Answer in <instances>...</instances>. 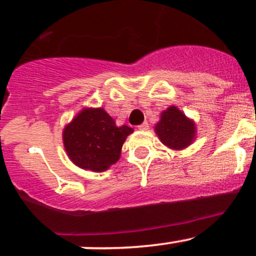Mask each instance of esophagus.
Wrapping results in <instances>:
<instances>
[{
  "instance_id": "1",
  "label": "esophagus",
  "mask_w": 256,
  "mask_h": 256,
  "mask_svg": "<svg viewBox=\"0 0 256 256\" xmlns=\"http://www.w3.org/2000/svg\"><path fill=\"white\" fill-rule=\"evenodd\" d=\"M138 130H141V131L148 130V122H142V124H141V125L138 126Z\"/></svg>"
}]
</instances>
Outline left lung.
Wrapping results in <instances>:
<instances>
[{
    "label": "left lung",
    "instance_id": "1",
    "mask_svg": "<svg viewBox=\"0 0 256 256\" xmlns=\"http://www.w3.org/2000/svg\"><path fill=\"white\" fill-rule=\"evenodd\" d=\"M155 132L165 146L172 150H182L194 141L196 128L194 121L186 118L182 111L170 106L161 114Z\"/></svg>",
    "mask_w": 256,
    "mask_h": 256
}]
</instances>
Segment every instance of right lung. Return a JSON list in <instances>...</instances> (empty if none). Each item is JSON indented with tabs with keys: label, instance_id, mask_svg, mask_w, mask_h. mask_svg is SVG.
Listing matches in <instances>:
<instances>
[{
	"label": "right lung",
	"instance_id": "right-lung-1",
	"mask_svg": "<svg viewBox=\"0 0 256 256\" xmlns=\"http://www.w3.org/2000/svg\"><path fill=\"white\" fill-rule=\"evenodd\" d=\"M128 126H116L104 108H84L62 132L64 146L70 160L85 170L102 172L120 158Z\"/></svg>",
	"mask_w": 256,
	"mask_h": 256
}]
</instances>
